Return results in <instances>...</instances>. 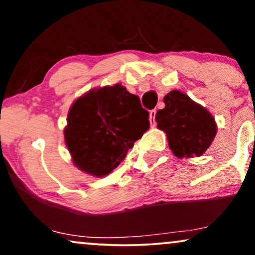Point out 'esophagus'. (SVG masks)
<instances>
[{
    "mask_svg": "<svg viewBox=\"0 0 255 255\" xmlns=\"http://www.w3.org/2000/svg\"><path fill=\"white\" fill-rule=\"evenodd\" d=\"M155 117H156V110H151L150 111V117H149V120H150V126H151V127H155V126H156Z\"/></svg>",
    "mask_w": 255,
    "mask_h": 255,
    "instance_id": "obj_1",
    "label": "esophagus"
}]
</instances>
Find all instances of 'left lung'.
Wrapping results in <instances>:
<instances>
[{
	"mask_svg": "<svg viewBox=\"0 0 255 255\" xmlns=\"http://www.w3.org/2000/svg\"><path fill=\"white\" fill-rule=\"evenodd\" d=\"M165 107L156 113V122L167 134L169 147L178 158L201 156L217 134L210 112L179 91H171L163 99Z\"/></svg>",
	"mask_w": 255,
	"mask_h": 255,
	"instance_id": "left-lung-1",
	"label": "left lung"
}]
</instances>
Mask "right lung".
<instances>
[{
  "instance_id": "1",
  "label": "right lung",
  "mask_w": 255,
  "mask_h": 255,
  "mask_svg": "<svg viewBox=\"0 0 255 255\" xmlns=\"http://www.w3.org/2000/svg\"><path fill=\"white\" fill-rule=\"evenodd\" d=\"M148 128L149 113L140 98L117 84L94 88L74 101L64 137L74 164L103 177L124 161Z\"/></svg>"
}]
</instances>
